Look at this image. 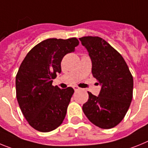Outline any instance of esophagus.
<instances>
[{"mask_svg":"<svg viewBox=\"0 0 148 148\" xmlns=\"http://www.w3.org/2000/svg\"><path fill=\"white\" fill-rule=\"evenodd\" d=\"M74 91H77V90L80 89V88L78 86H74Z\"/></svg>","mask_w":148,"mask_h":148,"instance_id":"obj_1","label":"esophagus"}]
</instances>
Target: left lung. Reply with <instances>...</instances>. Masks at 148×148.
I'll use <instances>...</instances> for the list:
<instances>
[{
  "label": "left lung",
  "instance_id": "obj_1",
  "mask_svg": "<svg viewBox=\"0 0 148 148\" xmlns=\"http://www.w3.org/2000/svg\"><path fill=\"white\" fill-rule=\"evenodd\" d=\"M79 39L92 60V75L101 86L98 96L88 92L83 112L95 126L110 129L121 121L130 106L133 76L121 55L104 39L98 36Z\"/></svg>",
  "mask_w": 148,
  "mask_h": 148
}]
</instances>
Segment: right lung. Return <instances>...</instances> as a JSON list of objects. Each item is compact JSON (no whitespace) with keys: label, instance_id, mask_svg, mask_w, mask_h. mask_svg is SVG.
Masks as SVG:
<instances>
[{"label":"right lung","instance_id":"right-lung-1","mask_svg":"<svg viewBox=\"0 0 148 148\" xmlns=\"http://www.w3.org/2000/svg\"><path fill=\"white\" fill-rule=\"evenodd\" d=\"M78 45L76 38L44 40L29 51L19 67L16 97L24 118L36 130H53L65 119L74 91L53 86L52 79L61 72L62 58Z\"/></svg>","mask_w":148,"mask_h":148}]
</instances>
